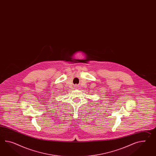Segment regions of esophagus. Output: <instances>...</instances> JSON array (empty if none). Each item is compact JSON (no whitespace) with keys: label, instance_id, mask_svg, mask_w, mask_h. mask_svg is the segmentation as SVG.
Here are the masks:
<instances>
[{"label":"esophagus","instance_id":"1","mask_svg":"<svg viewBox=\"0 0 156 156\" xmlns=\"http://www.w3.org/2000/svg\"><path fill=\"white\" fill-rule=\"evenodd\" d=\"M74 87H75V88H76V89H79L80 88V86L76 84V85L74 86Z\"/></svg>","mask_w":156,"mask_h":156}]
</instances>
